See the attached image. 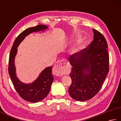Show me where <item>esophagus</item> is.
Instances as JSON below:
<instances>
[{
  "label": "esophagus",
  "instance_id": "esophagus-1",
  "mask_svg": "<svg viewBox=\"0 0 121 121\" xmlns=\"http://www.w3.org/2000/svg\"><path fill=\"white\" fill-rule=\"evenodd\" d=\"M66 62H67V61L65 59H62V60L57 61L55 63V65L53 66L52 69L54 75L57 76L62 75L63 72L64 68L65 67Z\"/></svg>",
  "mask_w": 121,
  "mask_h": 121
}]
</instances>
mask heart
<instances>
[{"mask_svg": "<svg viewBox=\"0 0 121 121\" xmlns=\"http://www.w3.org/2000/svg\"><path fill=\"white\" fill-rule=\"evenodd\" d=\"M81 43H79L78 44V46H76V48L74 49V50H76L78 49L79 48H81Z\"/></svg>", "mask_w": 121, "mask_h": 121, "instance_id": "1", "label": "heart"}]
</instances>
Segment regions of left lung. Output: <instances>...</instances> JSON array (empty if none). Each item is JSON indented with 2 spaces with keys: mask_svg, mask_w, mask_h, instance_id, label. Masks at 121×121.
<instances>
[{
  "mask_svg": "<svg viewBox=\"0 0 121 121\" xmlns=\"http://www.w3.org/2000/svg\"><path fill=\"white\" fill-rule=\"evenodd\" d=\"M92 30L94 40L87 48L69 58L72 68L69 92L77 101H85L94 97L101 89L109 71L106 38L97 30L92 29Z\"/></svg>",
  "mask_w": 121,
  "mask_h": 121,
  "instance_id": "1",
  "label": "left lung"
}]
</instances>
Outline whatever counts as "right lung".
<instances>
[{"instance_id": "add662e5", "label": "right lung", "mask_w": 121, "mask_h": 121, "mask_svg": "<svg viewBox=\"0 0 121 121\" xmlns=\"http://www.w3.org/2000/svg\"><path fill=\"white\" fill-rule=\"evenodd\" d=\"M47 28L48 26L46 25L40 24L24 30L15 39L10 52L8 72L13 85L20 96L26 101L30 102L42 101L49 94L53 81L52 74L53 66L46 68L34 82L26 84L20 82L16 76L14 65L15 56L17 53L18 46L26 36L32 32L44 30Z\"/></svg>"}]
</instances>
